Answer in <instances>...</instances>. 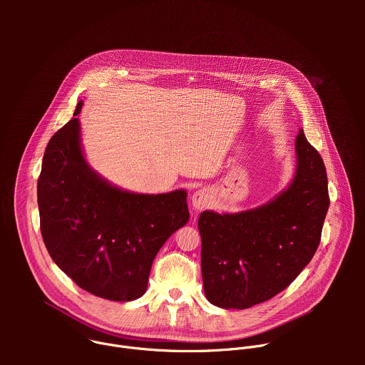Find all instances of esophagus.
<instances>
[{"label": "esophagus", "instance_id": "1", "mask_svg": "<svg viewBox=\"0 0 365 365\" xmlns=\"http://www.w3.org/2000/svg\"><path fill=\"white\" fill-rule=\"evenodd\" d=\"M210 200H211V193L207 192L206 189H199L196 190L192 197H190V202H192V207L195 211H202L205 210V207L210 205Z\"/></svg>", "mask_w": 365, "mask_h": 365}]
</instances>
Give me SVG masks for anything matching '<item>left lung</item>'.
Masks as SVG:
<instances>
[{"label":"left lung","instance_id":"8db88e82","mask_svg":"<svg viewBox=\"0 0 365 365\" xmlns=\"http://www.w3.org/2000/svg\"><path fill=\"white\" fill-rule=\"evenodd\" d=\"M294 151L293 178L273 199L238 212L199 215L203 290L212 304L248 309L263 303L315 255L329 207L327 169L303 130Z\"/></svg>","mask_w":365,"mask_h":365}]
</instances>
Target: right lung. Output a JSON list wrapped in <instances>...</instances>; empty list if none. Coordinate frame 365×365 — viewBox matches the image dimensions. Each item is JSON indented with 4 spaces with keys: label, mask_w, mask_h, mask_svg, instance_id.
<instances>
[{
    "label": "right lung",
    "mask_w": 365,
    "mask_h": 365,
    "mask_svg": "<svg viewBox=\"0 0 365 365\" xmlns=\"http://www.w3.org/2000/svg\"><path fill=\"white\" fill-rule=\"evenodd\" d=\"M79 101L73 118L50 138L37 182L46 248L81 289L131 302L147 290L154 257L187 224L185 189L135 193L113 185L88 163Z\"/></svg>",
    "instance_id": "1"
}]
</instances>
